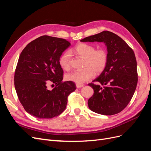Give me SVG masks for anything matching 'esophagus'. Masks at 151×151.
Segmentation results:
<instances>
[{"mask_svg": "<svg viewBox=\"0 0 151 151\" xmlns=\"http://www.w3.org/2000/svg\"><path fill=\"white\" fill-rule=\"evenodd\" d=\"M84 85L82 84H76V88H82Z\"/></svg>", "mask_w": 151, "mask_h": 151, "instance_id": "34e87169", "label": "esophagus"}]
</instances>
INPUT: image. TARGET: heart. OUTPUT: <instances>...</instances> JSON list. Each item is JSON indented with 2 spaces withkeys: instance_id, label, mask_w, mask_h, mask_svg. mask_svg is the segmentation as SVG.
Returning a JSON list of instances; mask_svg holds the SVG:
<instances>
[{
  "instance_id": "heart-1",
  "label": "heart",
  "mask_w": 151,
  "mask_h": 151,
  "mask_svg": "<svg viewBox=\"0 0 151 151\" xmlns=\"http://www.w3.org/2000/svg\"><path fill=\"white\" fill-rule=\"evenodd\" d=\"M72 52L82 58H84V67L82 70L74 71L68 73L65 76L67 81H72L76 84H83L93 78L96 73L102 72L106 68L108 60V52L104 48L96 50L92 45L81 43L76 45ZM71 59L70 52L66 51L59 59V64L64 70L70 68Z\"/></svg>"
}]
</instances>
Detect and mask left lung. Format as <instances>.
Segmentation results:
<instances>
[{
	"instance_id": "1",
	"label": "left lung",
	"mask_w": 151,
	"mask_h": 151,
	"mask_svg": "<svg viewBox=\"0 0 151 151\" xmlns=\"http://www.w3.org/2000/svg\"><path fill=\"white\" fill-rule=\"evenodd\" d=\"M81 42H103L107 48L108 60L106 68L88 84L94 94L88 100L91 111L104 115L120 113L129 103L137 84L138 77L135 53L124 40L108 31L88 36Z\"/></svg>"
}]
</instances>
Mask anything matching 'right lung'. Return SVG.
Wrapping results in <instances>:
<instances>
[{"label":"right lung","mask_w":151,"mask_h":151,"mask_svg":"<svg viewBox=\"0 0 151 151\" xmlns=\"http://www.w3.org/2000/svg\"><path fill=\"white\" fill-rule=\"evenodd\" d=\"M70 46L65 39L45 35L32 41L21 53L14 86L19 101L30 115L52 118L65 110L68 96L76 88L72 81L62 82L59 59ZM50 83L56 85L52 90L47 88Z\"/></svg>","instance_id":"add662e5"}]
</instances>
